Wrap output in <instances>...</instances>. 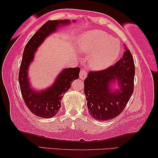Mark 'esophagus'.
Returning a JSON list of instances; mask_svg holds the SVG:
<instances>
[{
	"label": "esophagus",
	"mask_w": 158,
	"mask_h": 158,
	"mask_svg": "<svg viewBox=\"0 0 158 158\" xmlns=\"http://www.w3.org/2000/svg\"><path fill=\"white\" fill-rule=\"evenodd\" d=\"M87 77V70L85 69H82L80 72V78L82 80L85 79Z\"/></svg>",
	"instance_id": "obj_1"
}]
</instances>
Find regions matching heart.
<instances>
[{"label": "heart", "mask_w": 158, "mask_h": 158, "mask_svg": "<svg viewBox=\"0 0 158 158\" xmlns=\"http://www.w3.org/2000/svg\"><path fill=\"white\" fill-rule=\"evenodd\" d=\"M78 49L90 55L89 64L92 69L101 70L112 64L120 54L119 43L108 33L102 30H92L82 34Z\"/></svg>", "instance_id": "heart-1"}]
</instances>
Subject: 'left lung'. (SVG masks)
Returning <instances> with one entry per match:
<instances>
[{"instance_id": "1", "label": "left lung", "mask_w": 158, "mask_h": 158, "mask_svg": "<svg viewBox=\"0 0 158 158\" xmlns=\"http://www.w3.org/2000/svg\"><path fill=\"white\" fill-rule=\"evenodd\" d=\"M134 75L133 56L126 48L123 57L114 65L89 72L84 81V92L92 118L104 121L117 117L123 112L134 92ZM115 81L120 89L112 91L110 83Z\"/></svg>"}]
</instances>
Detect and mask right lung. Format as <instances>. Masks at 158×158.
<instances>
[{
	"mask_svg": "<svg viewBox=\"0 0 158 158\" xmlns=\"http://www.w3.org/2000/svg\"><path fill=\"white\" fill-rule=\"evenodd\" d=\"M73 22L75 21L73 20ZM70 23L69 20H49L37 31L25 46L19 72L21 93L24 103L33 114L43 118H50L61 108V99L71 87L72 82L79 77L81 68L65 69L56 77L55 83L48 89L35 92L28 82V69L31 63L37 48L46 37L55 32L59 27Z\"/></svg>",
	"mask_w": 158,
	"mask_h": 158,
	"instance_id": "obj_1",
	"label": "right lung"
}]
</instances>
